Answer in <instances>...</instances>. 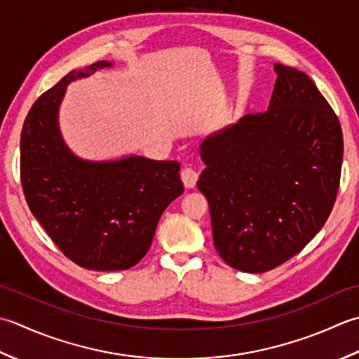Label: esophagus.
Returning <instances> with one entry per match:
<instances>
[{
	"mask_svg": "<svg viewBox=\"0 0 359 359\" xmlns=\"http://www.w3.org/2000/svg\"><path fill=\"white\" fill-rule=\"evenodd\" d=\"M181 180L187 189H192L195 187L196 181H198V173H196V170L190 169V167H186V169L181 170Z\"/></svg>",
	"mask_w": 359,
	"mask_h": 359,
	"instance_id": "34e87169",
	"label": "esophagus"
}]
</instances>
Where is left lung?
<instances>
[{
  "label": "left lung",
  "mask_w": 359,
  "mask_h": 359,
  "mask_svg": "<svg viewBox=\"0 0 359 359\" xmlns=\"http://www.w3.org/2000/svg\"><path fill=\"white\" fill-rule=\"evenodd\" d=\"M269 107L204 139L196 186L229 266L265 273L301 252L338 194L342 130L305 72L276 63Z\"/></svg>",
  "instance_id": "left-lung-1"
}]
</instances>
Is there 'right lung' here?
<instances>
[{
    "instance_id": "right-lung-1",
    "label": "right lung",
    "mask_w": 359,
    "mask_h": 359,
    "mask_svg": "<svg viewBox=\"0 0 359 359\" xmlns=\"http://www.w3.org/2000/svg\"><path fill=\"white\" fill-rule=\"evenodd\" d=\"M109 67L102 60L71 71L43 93L20 141L21 186L32 215L68 259L94 271L135 266L150 250L165 208L184 192L177 161H86L65 144L58 108L67 85Z\"/></svg>"
}]
</instances>
